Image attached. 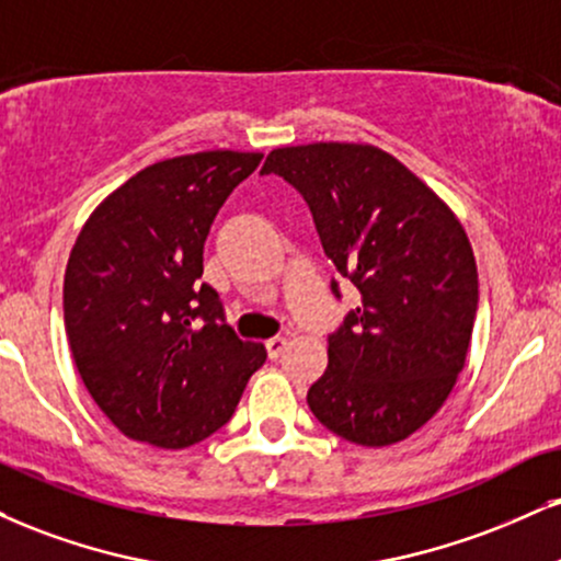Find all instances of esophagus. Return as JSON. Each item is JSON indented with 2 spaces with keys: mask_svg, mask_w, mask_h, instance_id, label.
I'll return each instance as SVG.
<instances>
[{
  "mask_svg": "<svg viewBox=\"0 0 561 561\" xmlns=\"http://www.w3.org/2000/svg\"><path fill=\"white\" fill-rule=\"evenodd\" d=\"M285 350H287L285 336H272V340L266 342V353H268V357H272V360H276V357L285 353Z\"/></svg>",
  "mask_w": 561,
  "mask_h": 561,
  "instance_id": "34e87169",
  "label": "esophagus"
}]
</instances>
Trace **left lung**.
I'll use <instances>...</instances> for the list:
<instances>
[{"mask_svg": "<svg viewBox=\"0 0 561 561\" xmlns=\"http://www.w3.org/2000/svg\"><path fill=\"white\" fill-rule=\"evenodd\" d=\"M261 174H279L306 198L323 253L360 293L329 334L310 413L363 447L402 442L436 415L470 347L478 272L460 219L368 144L274 148ZM332 293L342 298L334 279Z\"/></svg>", "mask_w": 561, "mask_h": 561, "instance_id": "left-lung-1", "label": "left lung"}]
</instances>
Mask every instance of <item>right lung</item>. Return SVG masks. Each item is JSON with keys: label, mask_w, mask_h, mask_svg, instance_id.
I'll return each mask as SVG.
<instances>
[{"label": "right lung", "mask_w": 561, "mask_h": 561, "mask_svg": "<svg viewBox=\"0 0 561 561\" xmlns=\"http://www.w3.org/2000/svg\"><path fill=\"white\" fill-rule=\"evenodd\" d=\"M263 153L157 161L99 204L65 272V329L88 394L127 438L185 449L219 431L266 360L206 282L204 242Z\"/></svg>", "instance_id": "1"}]
</instances>
